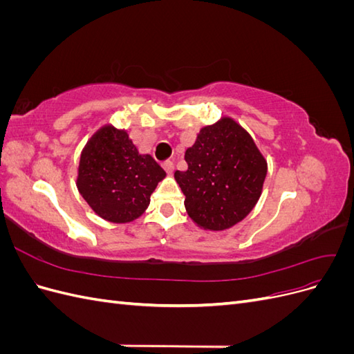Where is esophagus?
Returning a JSON list of instances; mask_svg holds the SVG:
<instances>
[{
	"instance_id": "1",
	"label": "esophagus",
	"mask_w": 354,
	"mask_h": 354,
	"mask_svg": "<svg viewBox=\"0 0 354 354\" xmlns=\"http://www.w3.org/2000/svg\"><path fill=\"white\" fill-rule=\"evenodd\" d=\"M162 168L167 171L168 174H173V171H174V164L171 162V160H164V162H162Z\"/></svg>"
}]
</instances>
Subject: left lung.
Masks as SVG:
<instances>
[{
    "mask_svg": "<svg viewBox=\"0 0 354 354\" xmlns=\"http://www.w3.org/2000/svg\"><path fill=\"white\" fill-rule=\"evenodd\" d=\"M185 159L186 171L174 178L186 196L185 207L196 226L226 230L242 221L259 202L267 160L254 138L230 116L201 128Z\"/></svg>",
    "mask_w": 354,
    "mask_h": 354,
    "instance_id": "obj_1",
    "label": "left lung"
}]
</instances>
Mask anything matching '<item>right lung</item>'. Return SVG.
Returning a JSON list of instances; mask_svg holds the SVG:
<instances>
[{
    "label": "right lung",
    "mask_w": 354,
    "mask_h": 354,
    "mask_svg": "<svg viewBox=\"0 0 354 354\" xmlns=\"http://www.w3.org/2000/svg\"><path fill=\"white\" fill-rule=\"evenodd\" d=\"M165 176L151 155L138 152L125 130L106 124L82 149L77 187L99 217L122 224L142 216Z\"/></svg>",
    "instance_id": "1"
}]
</instances>
